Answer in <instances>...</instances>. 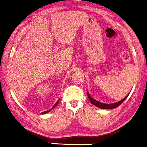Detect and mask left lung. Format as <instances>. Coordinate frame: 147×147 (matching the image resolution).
<instances>
[{"mask_svg": "<svg viewBox=\"0 0 147 147\" xmlns=\"http://www.w3.org/2000/svg\"><path fill=\"white\" fill-rule=\"evenodd\" d=\"M129 94H128L125 98L120 100V101H118V102H115V103H113V104H104V103H101V102L96 101V100H94V98H92L91 96H90V94H89V93H88V92H87V94H88V98H89L90 101L91 102L94 106H97V107L100 108H102V109H112V108H117L118 106H120V104H121L122 102H123L124 100L126 99V98L128 97V95H129Z\"/></svg>", "mask_w": 147, "mask_h": 147, "instance_id": "1", "label": "left lung"}]
</instances>
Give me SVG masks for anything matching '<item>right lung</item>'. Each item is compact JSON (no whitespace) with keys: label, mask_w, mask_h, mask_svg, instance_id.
<instances>
[{"label":"right lung","mask_w":147,"mask_h":147,"mask_svg":"<svg viewBox=\"0 0 147 147\" xmlns=\"http://www.w3.org/2000/svg\"><path fill=\"white\" fill-rule=\"evenodd\" d=\"M58 102H59V100H58V101H57V102H56V103H55V105H54V106H53V107H52V108H51V109H50V110H47V111H45V112H41V114H46V113H47V112H49V111H51V110L52 109H53V108H55V106H57V104H58Z\"/></svg>","instance_id":"obj_1"}]
</instances>
